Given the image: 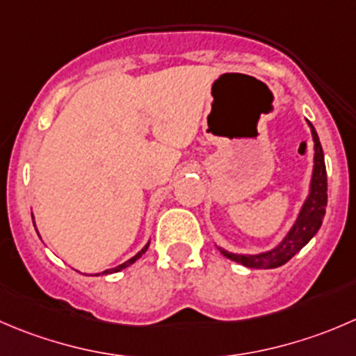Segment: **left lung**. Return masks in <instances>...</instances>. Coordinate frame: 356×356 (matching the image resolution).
I'll return each mask as SVG.
<instances>
[{"instance_id":"1","label":"left lung","mask_w":356,"mask_h":356,"mask_svg":"<svg viewBox=\"0 0 356 356\" xmlns=\"http://www.w3.org/2000/svg\"><path fill=\"white\" fill-rule=\"evenodd\" d=\"M308 125L312 129L313 143H315V158H313V163L315 165H313L312 182H309V195L305 200V203H302L301 212H299L294 226L285 234L284 240L277 247L271 248V250L248 255L233 254V252H227L224 248L217 247L224 257L231 259V261L238 262V264L247 266V268H254V270H271V268H278V266L291 261L315 236L316 231L320 229L327 207V170L318 134H316L315 127L312 123L308 122Z\"/></svg>"}]
</instances>
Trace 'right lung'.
I'll return each mask as SVG.
<instances>
[{
	"label": "right lung",
	"instance_id": "obj_1",
	"mask_svg": "<svg viewBox=\"0 0 356 356\" xmlns=\"http://www.w3.org/2000/svg\"><path fill=\"white\" fill-rule=\"evenodd\" d=\"M147 247H149V241H147V243L144 245V248H143V250H140V252H137V254L134 255L132 259H129V261H125V262H123V264L116 266V268H113V270H106V271H102V275H109V273H118V271H122V270H125V268H129L130 264H134V262H136L137 259H139L140 255H143L144 252L147 250ZM99 275H101V273H99Z\"/></svg>",
	"mask_w": 356,
	"mask_h": 356
}]
</instances>
